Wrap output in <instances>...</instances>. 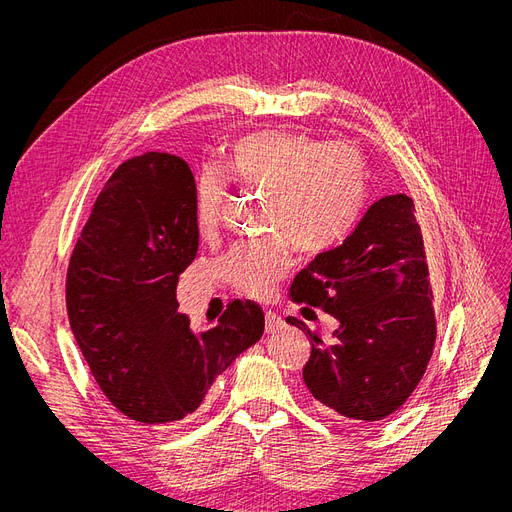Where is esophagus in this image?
Listing matches in <instances>:
<instances>
[{
	"mask_svg": "<svg viewBox=\"0 0 512 512\" xmlns=\"http://www.w3.org/2000/svg\"><path fill=\"white\" fill-rule=\"evenodd\" d=\"M282 326H284V321H282L280 315H276V313H272V311L265 313V332H267V334H274V332L282 330Z\"/></svg>",
	"mask_w": 512,
	"mask_h": 512,
	"instance_id": "obj_1",
	"label": "esophagus"
}]
</instances>
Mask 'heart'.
I'll return each instance as SVG.
<instances>
[{"label":"heart","mask_w":512,"mask_h":512,"mask_svg":"<svg viewBox=\"0 0 512 512\" xmlns=\"http://www.w3.org/2000/svg\"><path fill=\"white\" fill-rule=\"evenodd\" d=\"M228 176L247 188L270 191L267 228L286 234L303 251H324L351 228L367 191V168L355 145H326L299 132H253L226 153ZM226 180L205 168L195 188V220L203 236L220 226ZM282 238L245 242L222 261L240 292L267 297L290 267Z\"/></svg>","instance_id":"heart-1"}]
</instances>
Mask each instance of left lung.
Segmentation results:
<instances>
[{
  "label": "left lung",
  "mask_w": 512,
  "mask_h": 512,
  "mask_svg": "<svg viewBox=\"0 0 512 512\" xmlns=\"http://www.w3.org/2000/svg\"><path fill=\"white\" fill-rule=\"evenodd\" d=\"M407 195L367 207L334 247L292 282V299L321 307L338 328L330 342L286 317L311 340L303 369L309 394L326 413L380 421L398 411L423 378L436 340L423 236Z\"/></svg>",
  "instance_id": "left-lung-1"
}]
</instances>
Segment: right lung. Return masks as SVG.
<instances>
[{
  "label": "right lung",
  "instance_id": "add662e5",
  "mask_svg": "<svg viewBox=\"0 0 512 512\" xmlns=\"http://www.w3.org/2000/svg\"><path fill=\"white\" fill-rule=\"evenodd\" d=\"M195 188L176 155L124 161L70 257L66 307L76 344L103 394L139 423L195 413L265 328L251 301H232L218 324L199 332L178 313V276L199 249Z\"/></svg>",
  "mask_w": 512,
  "mask_h": 512
}]
</instances>
